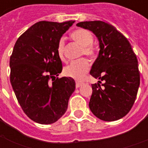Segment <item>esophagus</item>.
I'll return each instance as SVG.
<instances>
[{
    "instance_id": "obj_1",
    "label": "esophagus",
    "mask_w": 148,
    "mask_h": 148,
    "mask_svg": "<svg viewBox=\"0 0 148 148\" xmlns=\"http://www.w3.org/2000/svg\"><path fill=\"white\" fill-rule=\"evenodd\" d=\"M82 82H76V88H79V87L82 85Z\"/></svg>"
}]
</instances>
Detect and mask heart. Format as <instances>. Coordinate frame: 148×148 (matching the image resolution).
Returning <instances> with one entry per match:
<instances>
[{"mask_svg":"<svg viewBox=\"0 0 148 148\" xmlns=\"http://www.w3.org/2000/svg\"><path fill=\"white\" fill-rule=\"evenodd\" d=\"M71 38L79 43L82 47V55L88 57H93L94 55V48L92 46L93 42V36L92 33L86 29H77L71 33ZM65 40L63 38L58 40L57 44V53L59 58H64ZM90 70L89 62L86 58H81L77 61H74L67 65L64 69V74L67 77H72L75 80H82L86 74Z\"/></svg>","mask_w":148,"mask_h":148,"instance_id":"b5f03b06","label":"heart"}]
</instances>
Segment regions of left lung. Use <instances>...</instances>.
<instances>
[{
  "mask_svg": "<svg viewBox=\"0 0 148 148\" xmlns=\"http://www.w3.org/2000/svg\"><path fill=\"white\" fill-rule=\"evenodd\" d=\"M76 25L92 32L99 42L90 74L105 83L103 87L100 81L92 84L90 110L101 121H117L128 113L136 98L140 83L136 55L129 41L111 24L95 21Z\"/></svg>",
  "mask_w": 148,
  "mask_h": 148,
  "instance_id": "1",
  "label": "left lung"
}]
</instances>
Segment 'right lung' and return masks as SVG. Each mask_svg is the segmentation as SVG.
<instances>
[{"label": "right lung", "instance_id": "add662e5", "mask_svg": "<svg viewBox=\"0 0 148 148\" xmlns=\"http://www.w3.org/2000/svg\"><path fill=\"white\" fill-rule=\"evenodd\" d=\"M74 23L38 22L19 37L10 57V82L18 102L39 124H53L62 117L75 90L72 77L55 79L62 70L57 44Z\"/></svg>", "mask_w": 148, "mask_h": 148}]
</instances>
